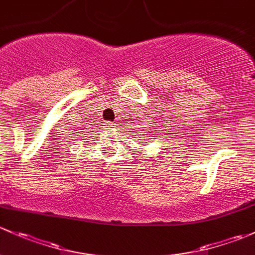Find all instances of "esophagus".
I'll use <instances>...</instances> for the list:
<instances>
[{"mask_svg": "<svg viewBox=\"0 0 255 255\" xmlns=\"http://www.w3.org/2000/svg\"><path fill=\"white\" fill-rule=\"evenodd\" d=\"M104 125H106V128H115V123H104Z\"/></svg>", "mask_w": 255, "mask_h": 255, "instance_id": "1", "label": "esophagus"}]
</instances>
